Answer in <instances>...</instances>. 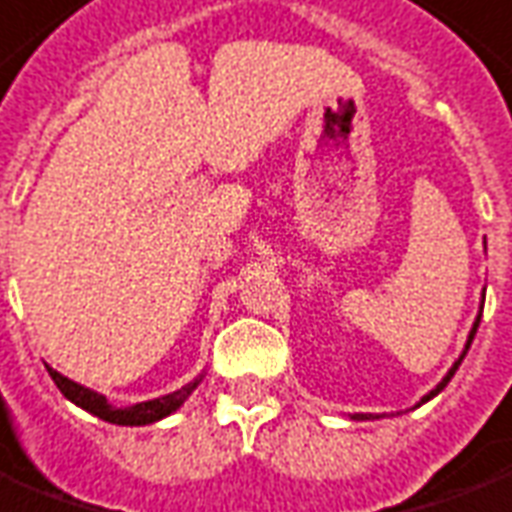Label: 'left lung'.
I'll list each match as a JSON object with an SVG mask.
<instances>
[{
  "label": "left lung",
  "mask_w": 512,
  "mask_h": 512,
  "mask_svg": "<svg viewBox=\"0 0 512 512\" xmlns=\"http://www.w3.org/2000/svg\"><path fill=\"white\" fill-rule=\"evenodd\" d=\"M478 325H481V314H478V319H475L473 330H470V335H467V346H464L462 357H459V360L454 362V368L448 370V373H446V378H443V381H440V384L435 386V389H432V392H429V395H424V397H421V403H427V400H432V397L438 395V392H443V389H446V384H448V381H451V378H454V373H456V370H459V365H462L464 354H467V349H470V343H473L475 333H478ZM351 419H357V421H365V419H378V416H370V413H354V416H351Z\"/></svg>",
  "instance_id": "obj_1"
}]
</instances>
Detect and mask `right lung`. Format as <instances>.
Here are the masks:
<instances>
[{
  "mask_svg": "<svg viewBox=\"0 0 512 512\" xmlns=\"http://www.w3.org/2000/svg\"><path fill=\"white\" fill-rule=\"evenodd\" d=\"M48 373L50 378L56 381V386L61 389V395H64L66 400H72V403L80 405L83 411L93 413V416H99V419L109 421V424H120V427H142V424H152V421L166 419L169 413H174L179 405L185 403L187 397H190V392H193L195 386L201 384V378H204L198 376L187 386L177 389V392H171V395L155 397V400H147V403L128 405V408H115V405L107 403V397L96 395L88 386L74 384V381H69L66 376H61L58 370L48 368Z\"/></svg>",
  "mask_w": 512,
  "mask_h": 512,
  "instance_id": "obj_1",
  "label": "right lung"
}]
</instances>
